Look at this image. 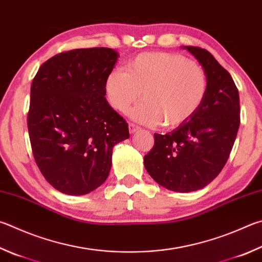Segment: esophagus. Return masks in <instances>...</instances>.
I'll use <instances>...</instances> for the list:
<instances>
[{
	"instance_id": "34e87169",
	"label": "esophagus",
	"mask_w": 262,
	"mask_h": 262,
	"mask_svg": "<svg viewBox=\"0 0 262 262\" xmlns=\"http://www.w3.org/2000/svg\"><path fill=\"white\" fill-rule=\"evenodd\" d=\"M140 129H141V128L139 126L134 125V123H129V132H130V134H134V133H136L137 130H140Z\"/></svg>"
}]
</instances>
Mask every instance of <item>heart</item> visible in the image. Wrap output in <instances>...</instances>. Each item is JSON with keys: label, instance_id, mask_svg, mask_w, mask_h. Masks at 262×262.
<instances>
[{"label": "heart", "instance_id": "obj_1", "mask_svg": "<svg viewBox=\"0 0 262 262\" xmlns=\"http://www.w3.org/2000/svg\"><path fill=\"white\" fill-rule=\"evenodd\" d=\"M207 92L204 70L187 57L172 52H144L126 66L113 69L105 80L110 105L127 113L141 98L132 116L146 126L163 122L175 128L190 120L202 106Z\"/></svg>", "mask_w": 262, "mask_h": 262}]
</instances>
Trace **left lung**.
<instances>
[{
  "instance_id": "1",
  "label": "left lung",
  "mask_w": 262,
  "mask_h": 262,
  "mask_svg": "<svg viewBox=\"0 0 262 262\" xmlns=\"http://www.w3.org/2000/svg\"><path fill=\"white\" fill-rule=\"evenodd\" d=\"M196 57L207 79V92L190 120L167 134H155L144 156L147 173L157 183L177 192L203 189L225 167L241 122L239 94L231 75L211 52L182 47Z\"/></svg>"
}]
</instances>
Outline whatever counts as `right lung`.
Wrapping results in <instances>:
<instances>
[{"mask_svg": "<svg viewBox=\"0 0 262 262\" xmlns=\"http://www.w3.org/2000/svg\"><path fill=\"white\" fill-rule=\"evenodd\" d=\"M119 54L74 49L40 66L31 87L27 127L37 167L58 191L81 196L110 174L113 146L128 123L105 98V80Z\"/></svg>", "mask_w": 262, "mask_h": 262, "instance_id": "obj_1", "label": "right lung"}]
</instances>
